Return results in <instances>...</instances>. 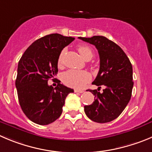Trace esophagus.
Segmentation results:
<instances>
[{
    "mask_svg": "<svg viewBox=\"0 0 152 152\" xmlns=\"http://www.w3.org/2000/svg\"><path fill=\"white\" fill-rule=\"evenodd\" d=\"M74 91L76 92V93H83L85 91L84 90H79V89H75Z\"/></svg>",
    "mask_w": 152,
    "mask_h": 152,
    "instance_id": "1",
    "label": "esophagus"
}]
</instances>
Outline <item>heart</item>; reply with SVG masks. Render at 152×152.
Instances as JSON below:
<instances>
[{"mask_svg": "<svg viewBox=\"0 0 152 152\" xmlns=\"http://www.w3.org/2000/svg\"><path fill=\"white\" fill-rule=\"evenodd\" d=\"M79 53L81 56L86 61L90 60L93 57L94 52L93 50L88 46L86 45H82L78 47ZM64 51H62L61 52L60 55L58 57V64L61 65L62 64V58ZM91 76L87 71L85 70H76V69H69L68 71L65 72L62 76V79L64 84L66 86L72 88H80L85 86V85L90 80Z\"/></svg>", "mask_w": 152, "mask_h": 152, "instance_id": "1", "label": "heart"}]
</instances>
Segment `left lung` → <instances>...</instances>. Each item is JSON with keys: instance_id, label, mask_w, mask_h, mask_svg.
Instances as JSON below:
<instances>
[{"instance_id": "1", "label": "left lung", "mask_w": 152, "mask_h": 152, "mask_svg": "<svg viewBox=\"0 0 152 152\" xmlns=\"http://www.w3.org/2000/svg\"><path fill=\"white\" fill-rule=\"evenodd\" d=\"M79 39L95 46L100 56V69L92 84L104 86L103 92L88 90L95 100L85 106L86 115L93 121L106 123L117 118L128 104L134 86L133 67L121 48L103 36Z\"/></svg>"}]
</instances>
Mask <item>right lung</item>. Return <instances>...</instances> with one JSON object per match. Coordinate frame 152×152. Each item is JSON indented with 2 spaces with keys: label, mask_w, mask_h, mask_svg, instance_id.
Returning a JSON list of instances; mask_svg holds the SVG:
<instances>
[{
  "label": "right lung",
  "mask_w": 152,
  "mask_h": 152,
  "mask_svg": "<svg viewBox=\"0 0 152 152\" xmlns=\"http://www.w3.org/2000/svg\"><path fill=\"white\" fill-rule=\"evenodd\" d=\"M74 37L52 34L37 39L18 61L15 87L19 104L31 121L40 125L54 122L62 113L65 99L73 89L61 84L54 88L48 80L58 73L62 49Z\"/></svg>",
  "instance_id": "add662e5"
}]
</instances>
